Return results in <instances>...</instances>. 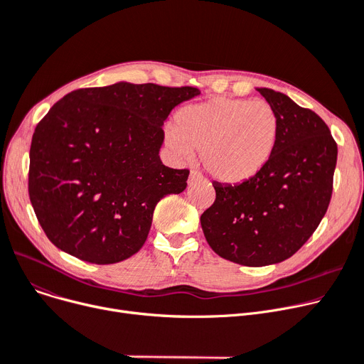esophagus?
Listing matches in <instances>:
<instances>
[{
  "mask_svg": "<svg viewBox=\"0 0 364 364\" xmlns=\"http://www.w3.org/2000/svg\"><path fill=\"white\" fill-rule=\"evenodd\" d=\"M201 181H203V176H201L198 172H196V170H191L189 179H188V185L192 186V185H196V183L201 182Z\"/></svg>",
  "mask_w": 364,
  "mask_h": 364,
  "instance_id": "34e87169",
  "label": "esophagus"
}]
</instances>
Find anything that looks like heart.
Returning a JSON list of instances; mask_svg holds the SVG:
<instances>
[{
	"instance_id": "heart-1",
	"label": "heart",
	"mask_w": 364,
	"mask_h": 364,
	"mask_svg": "<svg viewBox=\"0 0 364 364\" xmlns=\"http://www.w3.org/2000/svg\"><path fill=\"white\" fill-rule=\"evenodd\" d=\"M279 120L263 100L250 101L216 97L188 105L167 126L166 139L181 159L201 149L208 172L229 183L257 175L273 154Z\"/></svg>"
}]
</instances>
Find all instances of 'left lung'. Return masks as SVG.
Listing matches in <instances>:
<instances>
[{"instance_id": "left-lung-1", "label": "left lung", "mask_w": 364, "mask_h": 364, "mask_svg": "<svg viewBox=\"0 0 364 364\" xmlns=\"http://www.w3.org/2000/svg\"><path fill=\"white\" fill-rule=\"evenodd\" d=\"M257 91L279 120L273 154L251 179L213 182L216 200L201 215L211 250L250 267L281 263L306 244L328 210L338 157L328 124L314 112L282 92Z\"/></svg>"}]
</instances>
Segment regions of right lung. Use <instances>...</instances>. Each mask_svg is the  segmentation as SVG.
<instances>
[{
    "instance_id": "1",
    "label": "right lung",
    "mask_w": 364,
    "mask_h": 364,
    "mask_svg": "<svg viewBox=\"0 0 364 364\" xmlns=\"http://www.w3.org/2000/svg\"><path fill=\"white\" fill-rule=\"evenodd\" d=\"M197 95L192 87L116 82L51 107L31 144L29 197L57 248L95 264L141 250L157 203L183 192L189 175L163 164V124Z\"/></svg>"
}]
</instances>
